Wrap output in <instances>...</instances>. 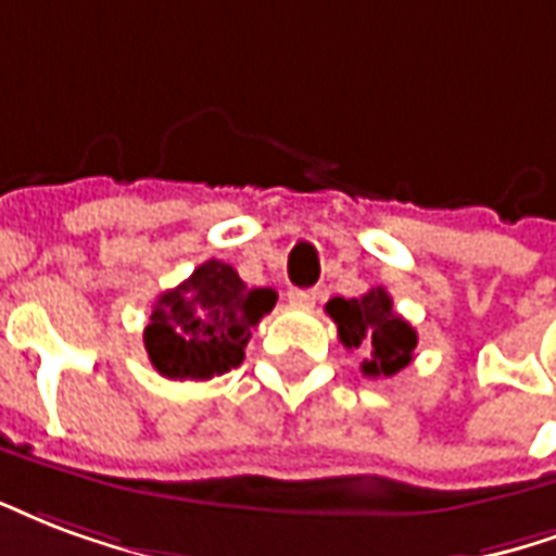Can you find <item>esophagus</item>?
<instances>
[{
	"label": "esophagus",
	"mask_w": 556,
	"mask_h": 556,
	"mask_svg": "<svg viewBox=\"0 0 556 556\" xmlns=\"http://www.w3.org/2000/svg\"><path fill=\"white\" fill-rule=\"evenodd\" d=\"M287 299H290V305L295 307H314L317 305L319 293L317 290H299V287H293V290L287 293Z\"/></svg>",
	"instance_id": "obj_1"
}]
</instances>
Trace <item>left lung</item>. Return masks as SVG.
Returning a JSON list of instances; mask_svg holds the SVG:
<instances>
[{
	"label": "left lung",
	"instance_id": "1",
	"mask_svg": "<svg viewBox=\"0 0 556 556\" xmlns=\"http://www.w3.org/2000/svg\"><path fill=\"white\" fill-rule=\"evenodd\" d=\"M326 314L338 326L346 350H362V372L370 379L394 376L412 364L417 331L394 311V299L384 287H372L362 299H331Z\"/></svg>",
	"mask_w": 556,
	"mask_h": 556
}]
</instances>
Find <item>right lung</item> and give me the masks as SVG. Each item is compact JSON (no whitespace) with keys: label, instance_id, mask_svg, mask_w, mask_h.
I'll return each instance as SVG.
<instances>
[{"label":"right lung","instance_id":"1","mask_svg":"<svg viewBox=\"0 0 556 556\" xmlns=\"http://www.w3.org/2000/svg\"><path fill=\"white\" fill-rule=\"evenodd\" d=\"M275 302V290L249 287L228 263H201L180 287L156 299L144 328L150 364L180 382H204L233 370L245 358L251 328Z\"/></svg>","mask_w":556,"mask_h":556}]
</instances>
